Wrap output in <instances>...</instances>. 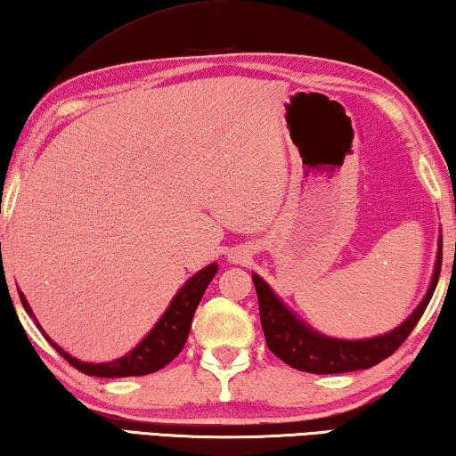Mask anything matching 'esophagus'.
Segmentation results:
<instances>
[{"instance_id":"34e87169","label":"esophagus","mask_w":456,"mask_h":456,"mask_svg":"<svg viewBox=\"0 0 456 456\" xmlns=\"http://www.w3.org/2000/svg\"><path fill=\"white\" fill-rule=\"evenodd\" d=\"M249 259H251V251L247 249V247H239V249H235L229 256V261H233L237 265H245Z\"/></svg>"}]
</instances>
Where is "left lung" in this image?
Listing matches in <instances>:
<instances>
[{
    "instance_id": "left-lung-1",
    "label": "left lung",
    "mask_w": 456,
    "mask_h": 456,
    "mask_svg": "<svg viewBox=\"0 0 456 456\" xmlns=\"http://www.w3.org/2000/svg\"><path fill=\"white\" fill-rule=\"evenodd\" d=\"M443 263V235H438L436 263L430 285L423 301L417 305L407 319L399 327L388 330L385 335L357 338H335L314 330L309 322H305L289 305L281 301V297L265 283L256 273H253V285L259 299L261 327L269 349L285 361L289 367L314 375H335V372H351L361 369L375 367L399 349L411 330L417 327L419 319L423 317L427 305L433 297L438 275H441Z\"/></svg>"
}]
</instances>
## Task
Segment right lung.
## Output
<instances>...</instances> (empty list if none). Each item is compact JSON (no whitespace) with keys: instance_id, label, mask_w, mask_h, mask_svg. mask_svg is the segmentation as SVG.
I'll return each instance as SVG.
<instances>
[{"instance_id":"1","label":"right lung","mask_w":456,"mask_h":456,"mask_svg":"<svg viewBox=\"0 0 456 456\" xmlns=\"http://www.w3.org/2000/svg\"><path fill=\"white\" fill-rule=\"evenodd\" d=\"M217 269H219L217 263H209L201 271H197L193 277H189L185 281V285L179 289L175 297H173V301L161 314V319L155 322L153 329L149 330L142 341H139L127 354L107 362H86L71 357L69 353H65L61 346L53 343L52 338L45 335V330L41 329L36 314H33L29 307L26 295L21 291H20V299H21L23 309H26L29 317L36 321V325L39 327L41 333L47 337V341L53 345V349L77 370L86 372V375L105 377V379L142 377V375H149V372L159 370L165 365H169V362L181 353V349H183V345L189 337V329H191V321H193L197 305H200L205 289L213 281Z\"/></svg>"}]
</instances>
